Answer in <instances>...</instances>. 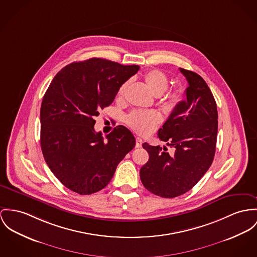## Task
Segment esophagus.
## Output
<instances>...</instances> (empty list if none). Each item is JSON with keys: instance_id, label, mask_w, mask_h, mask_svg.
I'll use <instances>...</instances> for the list:
<instances>
[{"instance_id": "esophagus-1", "label": "esophagus", "mask_w": 257, "mask_h": 257, "mask_svg": "<svg viewBox=\"0 0 257 257\" xmlns=\"http://www.w3.org/2000/svg\"><path fill=\"white\" fill-rule=\"evenodd\" d=\"M142 144H143L142 139L137 137V138H136V148H141V147H142Z\"/></svg>"}]
</instances>
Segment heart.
Returning a JSON list of instances; mask_svg holds the SVG:
<instances>
[{
  "label": "heart",
  "mask_w": 257,
  "mask_h": 257,
  "mask_svg": "<svg viewBox=\"0 0 257 257\" xmlns=\"http://www.w3.org/2000/svg\"><path fill=\"white\" fill-rule=\"evenodd\" d=\"M144 79L151 92L156 96L162 95L168 88V79L166 75L158 69H151L147 71L144 74ZM126 87L127 83H124L120 86L117 92V97L120 98L123 96ZM165 99H168V101H170L171 103H175L179 99V94L177 92L168 93L165 96ZM159 120L160 119L157 113L144 110H134L127 117L129 125L141 134H149L150 132H152L158 125Z\"/></svg>",
  "instance_id": "b5f03b06"
}]
</instances>
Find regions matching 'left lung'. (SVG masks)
Returning <instances> with one entry per match:
<instances>
[{
	"label": "left lung",
	"mask_w": 257,
	"mask_h": 257,
	"mask_svg": "<svg viewBox=\"0 0 257 257\" xmlns=\"http://www.w3.org/2000/svg\"><path fill=\"white\" fill-rule=\"evenodd\" d=\"M188 81L186 100L179 101L172 113L158 130V138L174 148L148 143L143 148L149 161L141 168L145 188L161 198H171L190 191L210 167L216 149L217 105L205 83L196 72L180 68Z\"/></svg>",
	"instance_id": "obj_1"
}]
</instances>
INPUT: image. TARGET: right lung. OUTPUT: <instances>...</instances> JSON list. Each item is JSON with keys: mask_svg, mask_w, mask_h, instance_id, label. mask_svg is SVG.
<instances>
[{"mask_svg": "<svg viewBox=\"0 0 257 257\" xmlns=\"http://www.w3.org/2000/svg\"><path fill=\"white\" fill-rule=\"evenodd\" d=\"M139 69L93 58L66 65L50 84L40 111L41 149L49 168L67 189L79 195L99 192L134 149L130 130L119 125L103 140L94 129V117Z\"/></svg>", "mask_w": 257, "mask_h": 257, "instance_id": "add662e5", "label": "right lung"}]
</instances>
